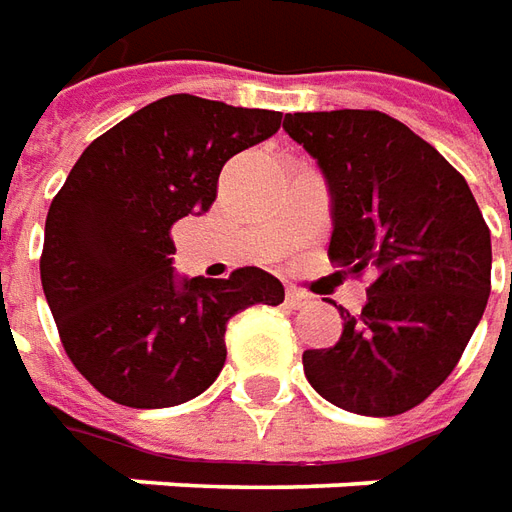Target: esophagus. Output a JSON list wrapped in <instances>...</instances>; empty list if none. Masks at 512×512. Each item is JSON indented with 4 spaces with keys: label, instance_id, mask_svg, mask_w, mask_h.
<instances>
[{
    "label": "esophagus",
    "instance_id": "34e87169",
    "mask_svg": "<svg viewBox=\"0 0 512 512\" xmlns=\"http://www.w3.org/2000/svg\"><path fill=\"white\" fill-rule=\"evenodd\" d=\"M308 303H311V295L300 292V289H295V286H289V289H286V306L289 308H306Z\"/></svg>",
    "mask_w": 512,
    "mask_h": 512
}]
</instances>
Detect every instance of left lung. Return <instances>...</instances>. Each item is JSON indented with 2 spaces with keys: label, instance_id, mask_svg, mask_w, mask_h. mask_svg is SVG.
Returning <instances> with one entry per match:
<instances>
[{
  "label": "left lung",
  "instance_id": "8db88e82",
  "mask_svg": "<svg viewBox=\"0 0 512 512\" xmlns=\"http://www.w3.org/2000/svg\"><path fill=\"white\" fill-rule=\"evenodd\" d=\"M284 129L328 181L331 262L375 275L361 314L339 308V342L303 353L308 383L361 416L411 411L458 366L491 295L480 206L458 170L386 112H295Z\"/></svg>",
  "mask_w": 512,
  "mask_h": 512
}]
</instances>
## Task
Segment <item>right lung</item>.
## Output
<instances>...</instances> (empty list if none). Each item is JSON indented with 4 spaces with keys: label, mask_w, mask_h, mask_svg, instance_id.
Here are the masks:
<instances>
[{
    "label": "right lung",
    "mask_w": 512,
    "mask_h": 512,
    "mask_svg": "<svg viewBox=\"0 0 512 512\" xmlns=\"http://www.w3.org/2000/svg\"><path fill=\"white\" fill-rule=\"evenodd\" d=\"M281 129V112L176 93L96 137L54 195L41 284L71 364L129 408H170L226 364V325L284 303L259 267L176 278L170 228L217 198L228 159Z\"/></svg>",
    "instance_id": "1"
}]
</instances>
